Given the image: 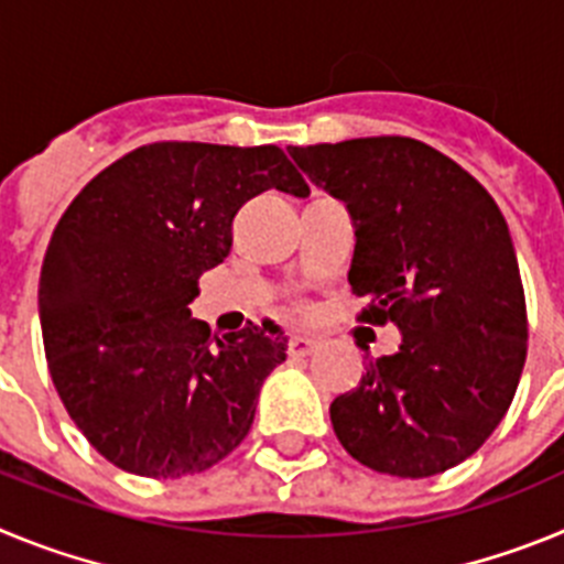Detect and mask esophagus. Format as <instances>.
<instances>
[{
    "mask_svg": "<svg viewBox=\"0 0 564 564\" xmlns=\"http://www.w3.org/2000/svg\"><path fill=\"white\" fill-rule=\"evenodd\" d=\"M318 350V341L311 336H293L291 344H288V352H291L293 358H305V356H313V352Z\"/></svg>",
    "mask_w": 564,
    "mask_h": 564,
    "instance_id": "obj_1",
    "label": "esophagus"
}]
</instances>
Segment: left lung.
<instances>
[{"mask_svg":"<svg viewBox=\"0 0 564 564\" xmlns=\"http://www.w3.org/2000/svg\"><path fill=\"white\" fill-rule=\"evenodd\" d=\"M350 212L361 322L401 330L330 403L341 446L372 471L432 477L475 455L511 406L528 350L525 293L506 217L452 158L415 138L291 147Z\"/></svg>","mask_w":564,"mask_h":564,"instance_id":"1","label":"left lung"}]
</instances>
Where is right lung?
I'll return each instance as SVG.
<instances>
[{"label": "right lung", "instance_id": "right-lung-1", "mask_svg": "<svg viewBox=\"0 0 564 564\" xmlns=\"http://www.w3.org/2000/svg\"><path fill=\"white\" fill-rule=\"evenodd\" d=\"M268 188L311 194L279 147L149 143L96 174L50 237L39 279L50 378L123 471L197 475L251 430L285 333L248 322L217 338L188 302L231 251L239 208Z\"/></svg>", "mask_w": 564, "mask_h": 564}]
</instances>
